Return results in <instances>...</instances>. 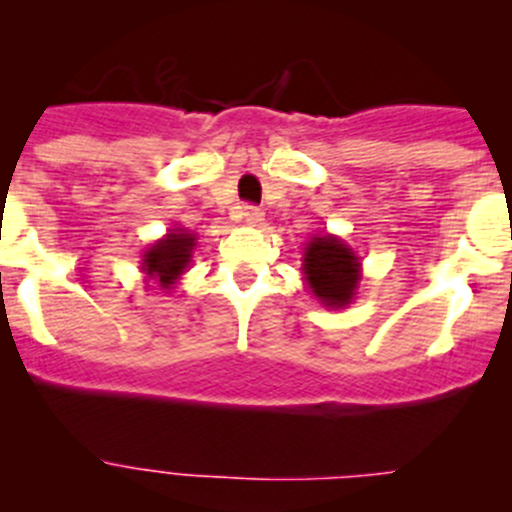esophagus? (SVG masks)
I'll return each mask as SVG.
<instances>
[{
  "label": "esophagus",
  "instance_id": "obj_1",
  "mask_svg": "<svg viewBox=\"0 0 512 512\" xmlns=\"http://www.w3.org/2000/svg\"><path fill=\"white\" fill-rule=\"evenodd\" d=\"M242 220H245L247 225H260L262 220H265V213H262L257 205H245V208H242Z\"/></svg>",
  "mask_w": 512,
  "mask_h": 512
}]
</instances>
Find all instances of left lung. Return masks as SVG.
I'll return each mask as SVG.
<instances>
[{
	"mask_svg": "<svg viewBox=\"0 0 512 512\" xmlns=\"http://www.w3.org/2000/svg\"><path fill=\"white\" fill-rule=\"evenodd\" d=\"M302 270L314 297L332 309L347 307L361 280L359 257L334 235L312 237L304 247Z\"/></svg>",
	"mask_w": 512,
	"mask_h": 512,
	"instance_id": "8db88e82",
	"label": "left lung"
}]
</instances>
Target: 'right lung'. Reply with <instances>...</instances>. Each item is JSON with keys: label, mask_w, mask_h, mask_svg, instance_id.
Segmentation results:
<instances>
[{"label": "right lung", "mask_w": 512, "mask_h": 512, "mask_svg": "<svg viewBox=\"0 0 512 512\" xmlns=\"http://www.w3.org/2000/svg\"><path fill=\"white\" fill-rule=\"evenodd\" d=\"M198 237L185 227H175L170 230L163 240L151 245L143 255V275L153 280V285L160 289H170L175 285L180 275L188 267L190 257H193V247Z\"/></svg>", "instance_id": "obj_1"}]
</instances>
